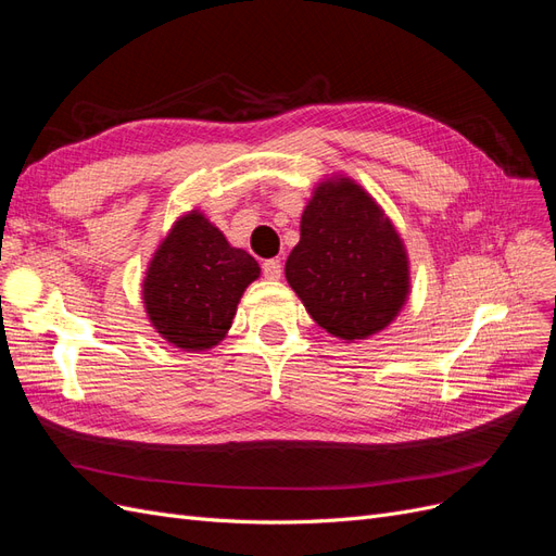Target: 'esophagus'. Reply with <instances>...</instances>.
I'll return each mask as SVG.
<instances>
[{
  "mask_svg": "<svg viewBox=\"0 0 556 556\" xmlns=\"http://www.w3.org/2000/svg\"><path fill=\"white\" fill-rule=\"evenodd\" d=\"M262 274L266 280H278L282 276V266L278 260H266L262 264Z\"/></svg>",
  "mask_w": 556,
  "mask_h": 556,
  "instance_id": "34e87169",
  "label": "esophagus"
}]
</instances>
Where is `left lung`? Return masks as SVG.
<instances>
[{"label": "left lung", "instance_id": "left-lung-1", "mask_svg": "<svg viewBox=\"0 0 556 556\" xmlns=\"http://www.w3.org/2000/svg\"><path fill=\"white\" fill-rule=\"evenodd\" d=\"M285 278L315 323L343 341L384 329L410 290L399 231L374 197L343 176L315 188Z\"/></svg>", "mask_w": 556, "mask_h": 556}]
</instances>
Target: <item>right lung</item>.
Wrapping results in <instances>:
<instances>
[{"label": "right lung", "instance_id": "1", "mask_svg": "<svg viewBox=\"0 0 556 556\" xmlns=\"http://www.w3.org/2000/svg\"><path fill=\"white\" fill-rule=\"evenodd\" d=\"M260 264L231 248L225 233L192 211L174 225L150 260L143 304L162 339L182 350H208L225 339Z\"/></svg>", "mask_w": 556, "mask_h": 556}]
</instances>
